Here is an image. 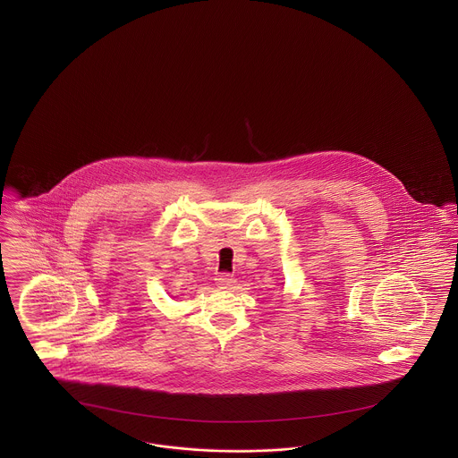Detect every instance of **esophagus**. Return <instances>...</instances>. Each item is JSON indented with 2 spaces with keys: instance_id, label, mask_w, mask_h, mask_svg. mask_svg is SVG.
Wrapping results in <instances>:
<instances>
[{
  "instance_id": "1",
  "label": "esophagus",
  "mask_w": 458,
  "mask_h": 458,
  "mask_svg": "<svg viewBox=\"0 0 458 458\" xmlns=\"http://www.w3.org/2000/svg\"><path fill=\"white\" fill-rule=\"evenodd\" d=\"M233 284H235V278H233L232 275L223 273V275L216 276V286L221 288V290H230V288L233 286Z\"/></svg>"
}]
</instances>
